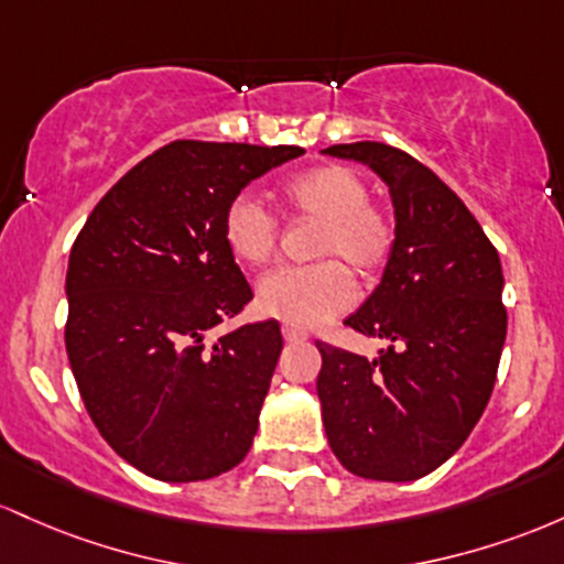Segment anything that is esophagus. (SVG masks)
<instances>
[{"label": "esophagus", "instance_id": "1", "mask_svg": "<svg viewBox=\"0 0 564 564\" xmlns=\"http://www.w3.org/2000/svg\"><path fill=\"white\" fill-rule=\"evenodd\" d=\"M282 335H284V340H288V344H299V340H306L308 335L301 330V327H295V325H288V322H284L282 325Z\"/></svg>", "mask_w": 564, "mask_h": 564}]
</instances>
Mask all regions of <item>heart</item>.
Listing matches in <instances>:
<instances>
[{
	"label": "heart",
	"mask_w": 564,
	"mask_h": 564,
	"mask_svg": "<svg viewBox=\"0 0 564 564\" xmlns=\"http://www.w3.org/2000/svg\"><path fill=\"white\" fill-rule=\"evenodd\" d=\"M280 197L301 218L316 220L314 256L330 258L303 269H276L256 288L258 312L288 325H322L354 303V271L372 276L389 263L397 231L389 213L372 205L365 178L346 164H319L293 175ZM276 220L250 194H239L224 213V242L239 263L261 265L276 248ZM345 263L340 264L339 261Z\"/></svg>",
	"instance_id": "heart-1"
}]
</instances>
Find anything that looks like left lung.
Listing matches in <instances>:
<instances>
[{"instance_id": "8db88e82", "label": "left lung", "mask_w": 564, "mask_h": 564, "mask_svg": "<svg viewBox=\"0 0 564 564\" xmlns=\"http://www.w3.org/2000/svg\"><path fill=\"white\" fill-rule=\"evenodd\" d=\"M322 154L367 164L397 220L381 284L346 319L389 346L367 359L316 340L325 434L357 477L413 482L464 445L492 394L506 340L501 258L458 194L404 151L359 141Z\"/></svg>"}]
</instances>
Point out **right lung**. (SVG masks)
Returning <instances> with one entry per match:
<instances>
[{"mask_svg":"<svg viewBox=\"0 0 564 564\" xmlns=\"http://www.w3.org/2000/svg\"><path fill=\"white\" fill-rule=\"evenodd\" d=\"M301 145L175 141L95 205L66 271V351L100 436L162 482L234 469L258 432L282 351L280 322L210 340L252 290L224 213Z\"/></svg>","mask_w":564,"mask_h":564,"instance_id":"add662e5","label":"right lung"}]
</instances>
